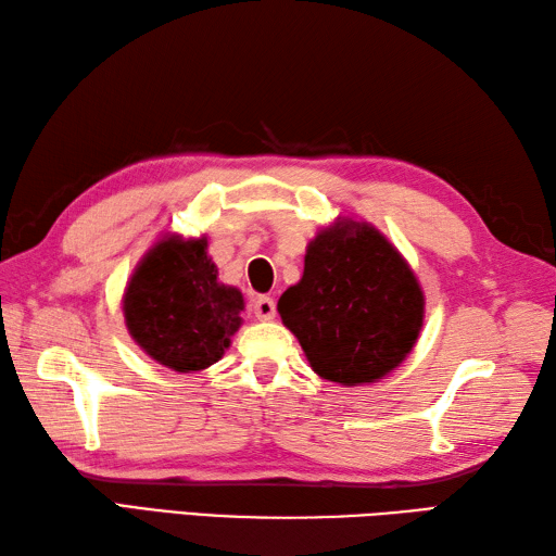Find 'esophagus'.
Masks as SVG:
<instances>
[{
  "label": "esophagus",
  "mask_w": 556,
  "mask_h": 556,
  "mask_svg": "<svg viewBox=\"0 0 556 556\" xmlns=\"http://www.w3.org/2000/svg\"><path fill=\"white\" fill-rule=\"evenodd\" d=\"M251 308H253L257 320H271V317L277 315V303L271 301L269 296H257V299L253 301Z\"/></svg>",
  "instance_id": "esophagus-1"
}]
</instances>
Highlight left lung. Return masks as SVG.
<instances>
[{
    "label": "left lung",
    "mask_w": 556,
    "mask_h": 556,
    "mask_svg": "<svg viewBox=\"0 0 556 556\" xmlns=\"http://www.w3.org/2000/svg\"><path fill=\"white\" fill-rule=\"evenodd\" d=\"M277 311L315 375L361 387L384 380L418 344L425 293L375 224L339 215L311 239L303 277Z\"/></svg>",
    "instance_id": "obj_1"
}]
</instances>
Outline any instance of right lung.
I'll return each mask as SVG.
<instances>
[{
	"mask_svg": "<svg viewBox=\"0 0 556 556\" xmlns=\"http://www.w3.org/2000/svg\"><path fill=\"white\" fill-rule=\"evenodd\" d=\"M243 311V293L217 277L207 233L164 231L138 260L122 296L136 346L174 372L215 365L241 329Z\"/></svg>",
	"mask_w": 556,
	"mask_h": 556,
	"instance_id": "1",
	"label": "right lung"
}]
</instances>
